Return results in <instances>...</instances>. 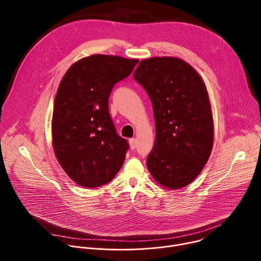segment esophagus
I'll use <instances>...</instances> for the list:
<instances>
[{"mask_svg": "<svg viewBox=\"0 0 261 261\" xmlns=\"http://www.w3.org/2000/svg\"><path fill=\"white\" fill-rule=\"evenodd\" d=\"M129 145H130V148L131 150H134V148L136 147L137 145V140L135 138H131L129 139Z\"/></svg>", "mask_w": 261, "mask_h": 261, "instance_id": "1", "label": "esophagus"}]
</instances>
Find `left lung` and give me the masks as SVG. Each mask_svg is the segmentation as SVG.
Returning a JSON list of instances; mask_svg holds the SVG:
<instances>
[{
	"label": "left lung",
	"mask_w": 261,
	"mask_h": 261,
	"mask_svg": "<svg viewBox=\"0 0 261 261\" xmlns=\"http://www.w3.org/2000/svg\"><path fill=\"white\" fill-rule=\"evenodd\" d=\"M150 97L156 139L146 166L162 187L191 184L203 169L214 143V120L205 84L187 62L174 57L140 61L133 73Z\"/></svg>",
	"instance_id": "left-lung-1"
}]
</instances>
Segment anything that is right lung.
<instances>
[{
    "label": "right lung",
    "mask_w": 261,
    "mask_h": 261,
    "mask_svg": "<svg viewBox=\"0 0 261 261\" xmlns=\"http://www.w3.org/2000/svg\"><path fill=\"white\" fill-rule=\"evenodd\" d=\"M137 62L92 55L72 64L59 85L51 119L54 152L68 176L83 187L109 182L124 163L129 145L116 132L108 98Z\"/></svg>",
    "instance_id": "add662e5"
}]
</instances>
